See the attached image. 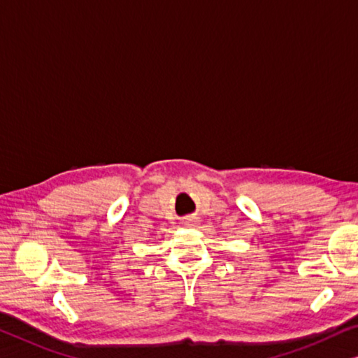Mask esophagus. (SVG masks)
<instances>
[{
    "instance_id": "esophagus-1",
    "label": "esophagus",
    "mask_w": 358,
    "mask_h": 358,
    "mask_svg": "<svg viewBox=\"0 0 358 358\" xmlns=\"http://www.w3.org/2000/svg\"><path fill=\"white\" fill-rule=\"evenodd\" d=\"M196 224V217H187L185 219V221H184V225H185V227H194V225Z\"/></svg>"
}]
</instances>
